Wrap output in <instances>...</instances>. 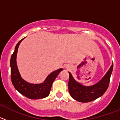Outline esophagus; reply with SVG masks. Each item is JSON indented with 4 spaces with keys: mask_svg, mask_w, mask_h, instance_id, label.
I'll return each mask as SVG.
<instances>
[{
    "mask_svg": "<svg viewBox=\"0 0 120 120\" xmlns=\"http://www.w3.org/2000/svg\"><path fill=\"white\" fill-rule=\"evenodd\" d=\"M67 68H69V67H68V66H67Z\"/></svg>",
    "mask_w": 120,
    "mask_h": 120,
    "instance_id": "1",
    "label": "esophagus"
}]
</instances>
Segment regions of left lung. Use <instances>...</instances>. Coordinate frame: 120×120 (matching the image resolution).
I'll list each match as a JSON object with an SVG mask.
<instances>
[{"label": "left lung", "instance_id": "left-lung-1", "mask_svg": "<svg viewBox=\"0 0 120 120\" xmlns=\"http://www.w3.org/2000/svg\"><path fill=\"white\" fill-rule=\"evenodd\" d=\"M113 70V63L102 79L92 86H84L76 81L69 73L68 91L73 98L82 103L92 101L101 97L106 92L109 83Z\"/></svg>", "mask_w": 120, "mask_h": 120}]
</instances>
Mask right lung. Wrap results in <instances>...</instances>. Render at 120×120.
I'll return each mask as SVG.
<instances>
[{
	"label": "right lung",
	"mask_w": 120,
	"mask_h": 120,
	"mask_svg": "<svg viewBox=\"0 0 120 120\" xmlns=\"http://www.w3.org/2000/svg\"><path fill=\"white\" fill-rule=\"evenodd\" d=\"M24 38L21 40L17 44L15 47L14 52L11 58L10 66L11 81L16 90H17L19 93L25 97L30 99H40L45 98L49 95L53 82L58 76L59 73L63 70V68H59L51 73L46 77V79L43 83L34 84L25 81L19 73L16 61L19 45Z\"/></svg>",
	"instance_id": "1"
}]
</instances>
